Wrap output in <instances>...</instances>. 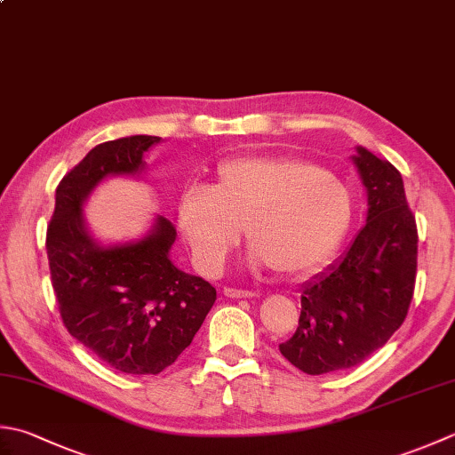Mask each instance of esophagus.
<instances>
[{"instance_id":"obj_1","label":"esophagus","mask_w":455,"mask_h":455,"mask_svg":"<svg viewBox=\"0 0 455 455\" xmlns=\"http://www.w3.org/2000/svg\"><path fill=\"white\" fill-rule=\"evenodd\" d=\"M225 296L227 298H254L256 293L251 290H238V288H225Z\"/></svg>"}]
</instances>
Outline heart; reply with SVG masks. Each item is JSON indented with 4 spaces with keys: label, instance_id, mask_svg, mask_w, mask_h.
<instances>
[{
    "label": "heart",
    "instance_id": "b5f03b06",
    "mask_svg": "<svg viewBox=\"0 0 455 455\" xmlns=\"http://www.w3.org/2000/svg\"><path fill=\"white\" fill-rule=\"evenodd\" d=\"M353 215L343 181L309 159L251 156L219 164L212 185L189 187L177 209L181 235L204 274H219L246 240L251 264L301 274L341 243Z\"/></svg>",
    "mask_w": 455,
    "mask_h": 455
}]
</instances>
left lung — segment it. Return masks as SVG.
I'll return each mask as SVG.
<instances>
[{
  "mask_svg": "<svg viewBox=\"0 0 455 455\" xmlns=\"http://www.w3.org/2000/svg\"><path fill=\"white\" fill-rule=\"evenodd\" d=\"M367 222L339 260L301 286L299 325L280 353L307 375L351 369L403 325L416 282L418 233L403 175L369 149L353 156Z\"/></svg>",
  "mask_w": 455,
  "mask_h": 455,
  "instance_id": "left-lung-1",
  "label": "left lung"
}]
</instances>
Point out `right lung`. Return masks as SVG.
Instances as JSON below:
<instances>
[{
  "mask_svg": "<svg viewBox=\"0 0 455 455\" xmlns=\"http://www.w3.org/2000/svg\"><path fill=\"white\" fill-rule=\"evenodd\" d=\"M162 141L130 136L92 148L62 177L47 228L52 290L62 323L112 369L157 375L191 345L217 290L172 262L175 225L157 215L138 240L102 244L84 219L91 193L108 177H141L144 154Z\"/></svg>",
  "mask_w": 455,
  "mask_h": 455,
  "instance_id": "add662e5",
  "label": "right lung"
}]
</instances>
